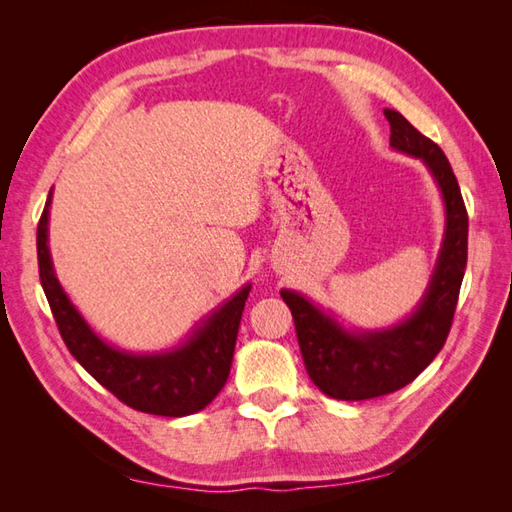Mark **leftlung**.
<instances>
[{
  "mask_svg": "<svg viewBox=\"0 0 512 512\" xmlns=\"http://www.w3.org/2000/svg\"><path fill=\"white\" fill-rule=\"evenodd\" d=\"M391 127L389 145L420 158L440 187L447 228L429 288L420 306L394 328L350 332L295 290H281L295 319V330L308 376L325 396L369 400L409 385L447 341L469 250V215L444 151L422 136L405 116L385 110Z\"/></svg>",
  "mask_w": 512,
  "mask_h": 512,
  "instance_id": "1",
  "label": "left lung"
}]
</instances>
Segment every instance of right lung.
I'll list each match as a JSON object with an SVG mask.
<instances>
[{
    "instance_id": "add662e5",
    "label": "right lung",
    "mask_w": 512,
    "mask_h": 512,
    "mask_svg": "<svg viewBox=\"0 0 512 512\" xmlns=\"http://www.w3.org/2000/svg\"><path fill=\"white\" fill-rule=\"evenodd\" d=\"M46 200L37 226V259L43 292L57 321L63 343L99 383L136 411L180 418L204 409L220 394L231 372L239 321L250 286H244L206 317L187 341L160 354H129L116 350L96 334L72 306L57 275L48 248Z\"/></svg>"
}]
</instances>
